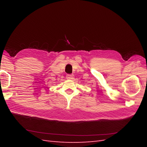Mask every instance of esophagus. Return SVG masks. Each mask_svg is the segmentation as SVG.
Here are the masks:
<instances>
[{"label": "esophagus", "mask_w": 147, "mask_h": 147, "mask_svg": "<svg viewBox=\"0 0 147 147\" xmlns=\"http://www.w3.org/2000/svg\"><path fill=\"white\" fill-rule=\"evenodd\" d=\"M66 78L68 80H73L74 78V76L73 74H67Z\"/></svg>", "instance_id": "34e87169"}]
</instances>
